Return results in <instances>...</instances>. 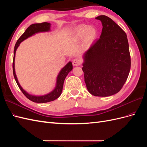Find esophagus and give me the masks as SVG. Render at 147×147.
I'll return each instance as SVG.
<instances>
[{
    "instance_id": "34e87169",
    "label": "esophagus",
    "mask_w": 147,
    "mask_h": 147,
    "mask_svg": "<svg viewBox=\"0 0 147 147\" xmlns=\"http://www.w3.org/2000/svg\"><path fill=\"white\" fill-rule=\"evenodd\" d=\"M72 64H73V65H74V66L80 65V64H82V60H81L80 59H79V58L74 59L73 60Z\"/></svg>"
}]
</instances>
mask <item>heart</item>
<instances>
[{
    "label": "heart",
    "mask_w": 147,
    "mask_h": 147,
    "mask_svg": "<svg viewBox=\"0 0 147 147\" xmlns=\"http://www.w3.org/2000/svg\"><path fill=\"white\" fill-rule=\"evenodd\" d=\"M88 33L92 38H94L96 35V30L94 28H90L88 27H84V26H82V27L78 28L75 31V36L76 37V38H79Z\"/></svg>",
    "instance_id": "b5f03b06"
}]
</instances>
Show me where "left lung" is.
<instances>
[{
    "mask_svg": "<svg viewBox=\"0 0 147 147\" xmlns=\"http://www.w3.org/2000/svg\"><path fill=\"white\" fill-rule=\"evenodd\" d=\"M102 24L99 39L83 56L82 70L88 91L95 96L107 97L122 88L131 69L127 35L108 16L96 18Z\"/></svg>",
    "mask_w": 147,
    "mask_h": 147,
    "instance_id": "obj_1",
    "label": "left lung"
}]
</instances>
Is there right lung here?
<instances>
[{
  "label": "right lung",
  "mask_w": 147,
  "mask_h": 147,
  "mask_svg": "<svg viewBox=\"0 0 147 147\" xmlns=\"http://www.w3.org/2000/svg\"><path fill=\"white\" fill-rule=\"evenodd\" d=\"M50 28H51V24L49 23H36V24H33L32 25H30L29 27L25 30L24 34L21 35L18 40L14 48V56H13V75H14L16 82L18 84V86H19L21 91H22V92H23L25 95V96L31 101H32L34 102H37V103H46V102L55 100L57 98H58V97L61 96L62 91H63L64 80L67 77V75H68V74L73 69L72 62L69 61V63L60 70V72H59L58 75H57V78H56L55 87L51 92L48 93V94L42 95V96H35L33 94H30L27 91H25L24 89L21 87L18 80V78L16 77V72H15V68L16 51L17 50V48L19 47L20 43L22 42H23L24 40L27 39L28 38L38 33L49 32V31L51 30Z\"/></svg>",
  "instance_id": "right-lung-1"
}]
</instances>
